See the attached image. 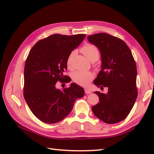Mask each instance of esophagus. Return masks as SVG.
<instances>
[{
	"instance_id": "1",
	"label": "esophagus",
	"mask_w": 154,
	"mask_h": 154,
	"mask_svg": "<svg viewBox=\"0 0 154 154\" xmlns=\"http://www.w3.org/2000/svg\"><path fill=\"white\" fill-rule=\"evenodd\" d=\"M92 92L90 89H88V88H85V93L87 94H91Z\"/></svg>"
}]
</instances>
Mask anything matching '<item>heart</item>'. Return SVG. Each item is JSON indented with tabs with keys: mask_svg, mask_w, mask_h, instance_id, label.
Instances as JSON below:
<instances>
[{
	"mask_svg": "<svg viewBox=\"0 0 154 154\" xmlns=\"http://www.w3.org/2000/svg\"><path fill=\"white\" fill-rule=\"evenodd\" d=\"M81 51L91 62H96V60H98L100 55L99 49L96 45L91 44H85L81 49ZM75 54L76 51H72L69 54L67 58V66L70 69L72 68V60ZM94 74L91 71H78L72 74V78L73 81L77 84L82 86H87L94 78Z\"/></svg>",
	"mask_w": 154,
	"mask_h": 154,
	"instance_id": "obj_1",
	"label": "heart"
}]
</instances>
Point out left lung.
Here are the masks:
<instances>
[{"label":"left lung","instance_id":"8db88e82","mask_svg":"<svg viewBox=\"0 0 154 154\" xmlns=\"http://www.w3.org/2000/svg\"><path fill=\"white\" fill-rule=\"evenodd\" d=\"M87 38L101 53V69L94 83L101 90L108 88L106 94L94 92L100 101L92 110L104 123H119L127 117L137 97L136 62L128 45L118 37L101 32Z\"/></svg>","mask_w":154,"mask_h":154}]
</instances>
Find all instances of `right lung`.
<instances>
[{
  "instance_id": "1",
  "label": "right lung",
  "mask_w": 154,
  "mask_h": 154,
  "mask_svg": "<svg viewBox=\"0 0 154 154\" xmlns=\"http://www.w3.org/2000/svg\"><path fill=\"white\" fill-rule=\"evenodd\" d=\"M85 36L54 34L37 42L29 51L24 67V97L32 114L44 123L53 124L64 119L76 100L85 94L74 83L62 90L56 83H62L67 76L63 73L67 69L68 56Z\"/></svg>"
}]
</instances>
